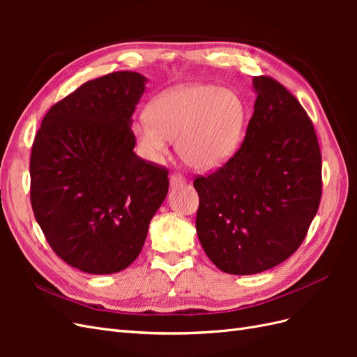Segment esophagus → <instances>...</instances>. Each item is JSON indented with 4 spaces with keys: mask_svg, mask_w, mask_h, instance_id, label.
<instances>
[{
    "mask_svg": "<svg viewBox=\"0 0 357 357\" xmlns=\"http://www.w3.org/2000/svg\"><path fill=\"white\" fill-rule=\"evenodd\" d=\"M185 183V177H183L181 174H177V172H174V174L169 176V185L171 186H178V185H183Z\"/></svg>",
    "mask_w": 357,
    "mask_h": 357,
    "instance_id": "obj_1",
    "label": "esophagus"
}]
</instances>
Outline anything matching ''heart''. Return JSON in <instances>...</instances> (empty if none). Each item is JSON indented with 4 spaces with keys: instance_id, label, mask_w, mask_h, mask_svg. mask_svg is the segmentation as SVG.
<instances>
[{
    "instance_id": "1",
    "label": "heart",
    "mask_w": 357,
    "mask_h": 357,
    "mask_svg": "<svg viewBox=\"0 0 357 357\" xmlns=\"http://www.w3.org/2000/svg\"><path fill=\"white\" fill-rule=\"evenodd\" d=\"M245 109L238 95L213 84H185L160 93L134 134L149 159L164 156L177 137V150L188 165L211 169L222 165L240 143Z\"/></svg>"
}]
</instances>
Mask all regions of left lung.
I'll use <instances>...</instances> for the list:
<instances>
[{"label": "left lung", "mask_w": 357, "mask_h": 357, "mask_svg": "<svg viewBox=\"0 0 357 357\" xmlns=\"http://www.w3.org/2000/svg\"><path fill=\"white\" fill-rule=\"evenodd\" d=\"M253 86L255 112L240 149L193 180L201 245L235 275L266 271L294 255L321 198L320 147L304 107L269 75Z\"/></svg>", "instance_id": "8db88e82"}]
</instances>
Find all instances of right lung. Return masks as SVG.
I'll list each match as a JSON object with an SVG mask.
<instances>
[{"label":"right lung","instance_id":"obj_1","mask_svg":"<svg viewBox=\"0 0 357 357\" xmlns=\"http://www.w3.org/2000/svg\"><path fill=\"white\" fill-rule=\"evenodd\" d=\"M146 77L117 71L50 107L32 143L31 205L52 250L88 274L131 265L168 193V169L134 153Z\"/></svg>","mask_w":357,"mask_h":357}]
</instances>
